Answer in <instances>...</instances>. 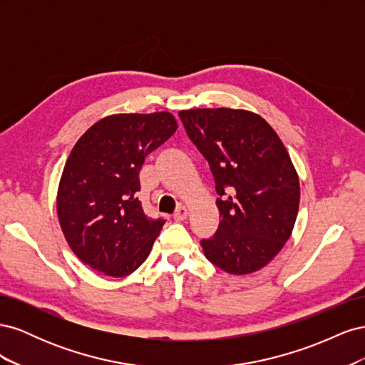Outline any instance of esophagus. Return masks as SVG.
Here are the masks:
<instances>
[{
    "instance_id": "34e87169",
    "label": "esophagus",
    "mask_w": 365,
    "mask_h": 365,
    "mask_svg": "<svg viewBox=\"0 0 365 365\" xmlns=\"http://www.w3.org/2000/svg\"><path fill=\"white\" fill-rule=\"evenodd\" d=\"M187 216H189V210H187V207H184V205H180L178 210L173 213L175 220H184Z\"/></svg>"
}]
</instances>
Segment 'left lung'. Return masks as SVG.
Masks as SVG:
<instances>
[{
    "instance_id": "1",
    "label": "left lung",
    "mask_w": 365,
    "mask_h": 365,
    "mask_svg": "<svg viewBox=\"0 0 365 365\" xmlns=\"http://www.w3.org/2000/svg\"><path fill=\"white\" fill-rule=\"evenodd\" d=\"M187 135L213 173L219 228L201 240L205 257L228 274L268 264L289 239L300 181L288 150L260 115L231 108L180 111Z\"/></svg>"
}]
</instances>
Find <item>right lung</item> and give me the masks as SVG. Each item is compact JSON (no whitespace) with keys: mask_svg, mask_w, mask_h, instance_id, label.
<instances>
[{"mask_svg":"<svg viewBox=\"0 0 365 365\" xmlns=\"http://www.w3.org/2000/svg\"><path fill=\"white\" fill-rule=\"evenodd\" d=\"M178 125L170 113L114 114L77 140L58 189V217L70 248L85 264L125 277L145 262L164 219L143 212L138 173Z\"/></svg>","mask_w":365,"mask_h":365,"instance_id":"right-lung-1","label":"right lung"}]
</instances>
